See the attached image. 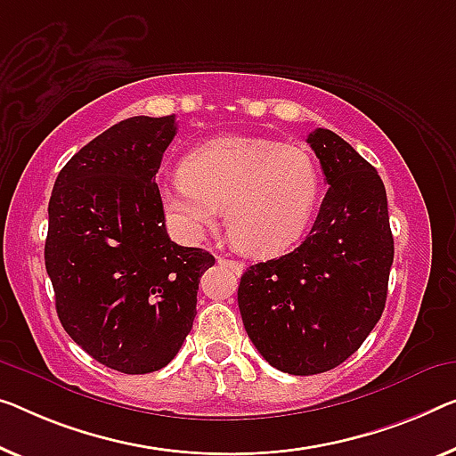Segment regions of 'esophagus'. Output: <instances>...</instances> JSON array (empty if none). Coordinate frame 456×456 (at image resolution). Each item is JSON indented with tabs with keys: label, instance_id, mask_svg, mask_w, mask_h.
Returning a JSON list of instances; mask_svg holds the SVG:
<instances>
[{
	"label": "esophagus",
	"instance_id": "obj_1",
	"mask_svg": "<svg viewBox=\"0 0 456 456\" xmlns=\"http://www.w3.org/2000/svg\"><path fill=\"white\" fill-rule=\"evenodd\" d=\"M216 262L223 264V266H227L231 272H235V274H241V272L246 270V264H243V262L229 260V257H223V256H216Z\"/></svg>",
	"mask_w": 456,
	"mask_h": 456
}]
</instances>
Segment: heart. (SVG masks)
I'll list each match as a JSON object with an SVG mask.
<instances>
[{"label": "heart", "mask_w": 456, "mask_h": 456, "mask_svg": "<svg viewBox=\"0 0 456 456\" xmlns=\"http://www.w3.org/2000/svg\"><path fill=\"white\" fill-rule=\"evenodd\" d=\"M161 186L163 208L182 237L199 241L227 207V231L251 256L289 248L317 207L322 178L307 149L231 134L190 151Z\"/></svg>", "instance_id": "heart-1"}]
</instances>
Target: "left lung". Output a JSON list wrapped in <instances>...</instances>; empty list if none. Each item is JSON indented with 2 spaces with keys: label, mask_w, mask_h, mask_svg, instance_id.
Returning a JSON list of instances; mask_svg holds the SVG:
<instances>
[{
  "label": "left lung",
  "mask_w": 456,
  "mask_h": 456,
  "mask_svg": "<svg viewBox=\"0 0 456 456\" xmlns=\"http://www.w3.org/2000/svg\"><path fill=\"white\" fill-rule=\"evenodd\" d=\"M330 188L301 246L243 272L237 303L257 352L289 375L354 354L383 315L393 264L387 192L375 167L328 128L307 137Z\"/></svg>",
  "instance_id": "1"
}]
</instances>
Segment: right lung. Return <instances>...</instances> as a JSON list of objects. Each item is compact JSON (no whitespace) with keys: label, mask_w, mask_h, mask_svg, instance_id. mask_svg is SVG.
Listing matches in <instances>:
<instances>
[{"label":"right lung","mask_w":456,"mask_h":456,"mask_svg":"<svg viewBox=\"0 0 456 456\" xmlns=\"http://www.w3.org/2000/svg\"><path fill=\"white\" fill-rule=\"evenodd\" d=\"M175 131L174 114L120 120L65 163L49 200L45 264L61 325L125 375L172 362L215 264L166 231L155 174Z\"/></svg>","instance_id":"obj_1"}]
</instances>
